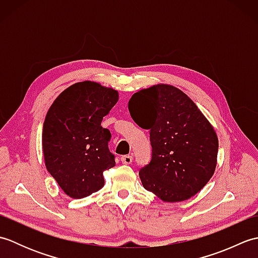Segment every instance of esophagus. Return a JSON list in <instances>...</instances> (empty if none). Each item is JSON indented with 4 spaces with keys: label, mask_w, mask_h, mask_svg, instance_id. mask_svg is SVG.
<instances>
[{
    "label": "esophagus",
    "mask_w": 258,
    "mask_h": 258,
    "mask_svg": "<svg viewBox=\"0 0 258 258\" xmlns=\"http://www.w3.org/2000/svg\"><path fill=\"white\" fill-rule=\"evenodd\" d=\"M120 161H122V163L125 164V165H128V164L133 162V156L132 155H124L120 157Z\"/></svg>",
    "instance_id": "1"
}]
</instances>
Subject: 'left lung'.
Masks as SVG:
<instances>
[{"label": "left lung", "instance_id": "obj_1", "mask_svg": "<svg viewBox=\"0 0 258 258\" xmlns=\"http://www.w3.org/2000/svg\"><path fill=\"white\" fill-rule=\"evenodd\" d=\"M128 111L150 130L152 160L140 171L144 188L165 203L199 193L215 172L218 139L196 104L177 87L156 84L134 93Z\"/></svg>", "mask_w": 258, "mask_h": 258}]
</instances>
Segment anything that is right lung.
I'll use <instances>...</instances> for the list:
<instances>
[{
	"label": "right lung",
	"instance_id": "right-lung-1",
	"mask_svg": "<svg viewBox=\"0 0 258 258\" xmlns=\"http://www.w3.org/2000/svg\"><path fill=\"white\" fill-rule=\"evenodd\" d=\"M117 101L113 87L84 81L69 86L48 108L42 132L45 167L71 199L100 190L103 172L115 166L111 133L101 123Z\"/></svg>",
	"mask_w": 258,
	"mask_h": 258
}]
</instances>
